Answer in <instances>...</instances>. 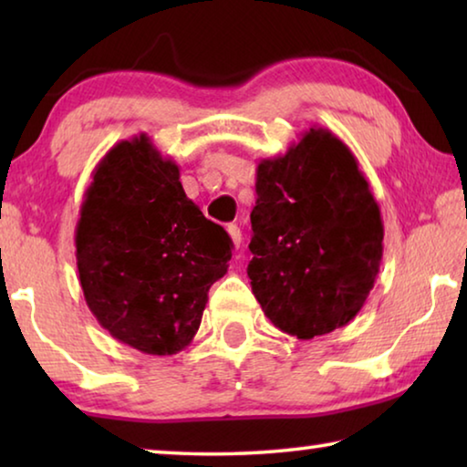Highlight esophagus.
I'll return each mask as SVG.
<instances>
[{
    "mask_svg": "<svg viewBox=\"0 0 467 467\" xmlns=\"http://www.w3.org/2000/svg\"><path fill=\"white\" fill-rule=\"evenodd\" d=\"M228 236H231V241H233V244L234 247H241V241H243V236H241V228L236 226V224H228Z\"/></svg>",
    "mask_w": 467,
    "mask_h": 467,
    "instance_id": "esophagus-1",
    "label": "esophagus"
}]
</instances>
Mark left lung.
<instances>
[{"instance_id": "1", "label": "left lung", "mask_w": 467, "mask_h": 467, "mask_svg": "<svg viewBox=\"0 0 467 467\" xmlns=\"http://www.w3.org/2000/svg\"><path fill=\"white\" fill-rule=\"evenodd\" d=\"M255 192L247 274L265 317L298 339L344 327L383 257L381 210L350 148L311 128L259 161Z\"/></svg>"}]
</instances>
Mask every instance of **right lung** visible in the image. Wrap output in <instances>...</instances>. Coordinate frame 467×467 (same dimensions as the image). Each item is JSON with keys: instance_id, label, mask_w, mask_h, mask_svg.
Segmentation results:
<instances>
[{"instance_id": "add662e5", "label": "right lung", "mask_w": 467, "mask_h": 467, "mask_svg": "<svg viewBox=\"0 0 467 467\" xmlns=\"http://www.w3.org/2000/svg\"><path fill=\"white\" fill-rule=\"evenodd\" d=\"M233 241L202 214L146 133L115 144L97 164L76 226L86 305L110 336L169 357L192 342Z\"/></svg>"}]
</instances>
